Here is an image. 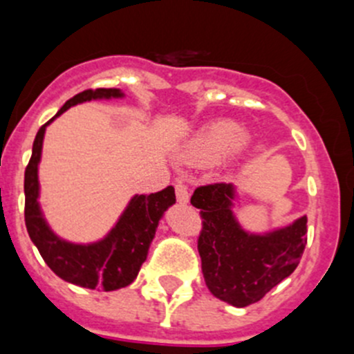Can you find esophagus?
<instances>
[{
  "label": "esophagus",
  "instance_id": "34e87169",
  "mask_svg": "<svg viewBox=\"0 0 354 354\" xmlns=\"http://www.w3.org/2000/svg\"><path fill=\"white\" fill-rule=\"evenodd\" d=\"M174 192H176V198H178V202H180V203H187L188 198H190V194H188L187 185L176 183V187H174Z\"/></svg>",
  "mask_w": 354,
  "mask_h": 354
}]
</instances>
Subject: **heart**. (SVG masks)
I'll list each match as a JSON object with an SVG mask.
<instances>
[{
    "instance_id": "obj_1",
    "label": "heart",
    "mask_w": 354,
    "mask_h": 354,
    "mask_svg": "<svg viewBox=\"0 0 354 354\" xmlns=\"http://www.w3.org/2000/svg\"><path fill=\"white\" fill-rule=\"evenodd\" d=\"M248 147V135L241 131L236 121L216 120L203 124L185 144L181 157L192 166H207L223 157L224 162L233 164Z\"/></svg>"
}]
</instances>
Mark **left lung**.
<instances>
[{
    "label": "left lung",
    "instance_id": "1",
    "mask_svg": "<svg viewBox=\"0 0 354 354\" xmlns=\"http://www.w3.org/2000/svg\"><path fill=\"white\" fill-rule=\"evenodd\" d=\"M234 187H198L192 205L200 209L198 253L207 288L216 298L243 308L260 301L291 276L306 245V217L266 234L246 233L233 214Z\"/></svg>",
    "mask_w": 354,
    "mask_h": 354
}]
</instances>
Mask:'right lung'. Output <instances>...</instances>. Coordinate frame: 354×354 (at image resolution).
I'll return each instance as SVG.
<instances>
[{
  "label": "right lung",
  "mask_w": 354,
  "mask_h": 354,
  "mask_svg": "<svg viewBox=\"0 0 354 354\" xmlns=\"http://www.w3.org/2000/svg\"><path fill=\"white\" fill-rule=\"evenodd\" d=\"M111 97H123V92L120 88H88L66 101L55 118L80 102ZM55 118L39 128L32 145V157L25 169V226L28 236L32 243L37 246L49 269L66 283L88 289L99 288L102 291H114L128 286L133 283L142 263L147 259L149 246L154 240L160 217L167 207L176 202L174 188L167 187L151 195H135L118 219L116 226L101 241L77 245L62 240L48 226L37 202V167L41 160L42 140L46 127Z\"/></svg>",
  "instance_id": "1"
}]
</instances>
